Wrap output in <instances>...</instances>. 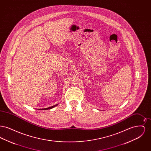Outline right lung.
Listing matches in <instances>:
<instances>
[{
    "instance_id": "right-lung-1",
    "label": "right lung",
    "mask_w": 151,
    "mask_h": 151,
    "mask_svg": "<svg viewBox=\"0 0 151 151\" xmlns=\"http://www.w3.org/2000/svg\"><path fill=\"white\" fill-rule=\"evenodd\" d=\"M57 105H54V106H51V107H49V108H45V109H39V110H49V109H52V108L55 107Z\"/></svg>"
}]
</instances>
